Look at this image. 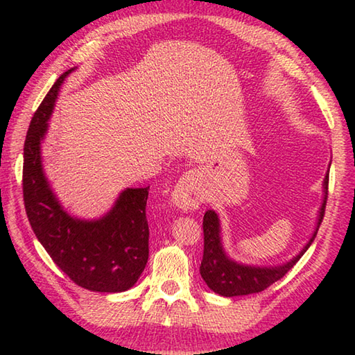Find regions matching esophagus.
<instances>
[{
  "label": "esophagus",
  "mask_w": 355,
  "mask_h": 355,
  "mask_svg": "<svg viewBox=\"0 0 355 355\" xmlns=\"http://www.w3.org/2000/svg\"><path fill=\"white\" fill-rule=\"evenodd\" d=\"M202 183L203 177L197 169H191L184 172L180 177L178 183L173 188L171 200L177 208H182L184 211L196 209L203 202V192H202Z\"/></svg>",
  "instance_id": "esophagus-1"
}]
</instances>
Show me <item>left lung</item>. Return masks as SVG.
Returning a JSON list of instances; mask_svg holds the SVG:
<instances>
[{
	"mask_svg": "<svg viewBox=\"0 0 355 355\" xmlns=\"http://www.w3.org/2000/svg\"><path fill=\"white\" fill-rule=\"evenodd\" d=\"M327 184H329V169H327L323 180V202H321L317 225H315L311 239L307 241L298 254L293 256L290 261L281 263V266H248V263L231 259L222 243V228L218 214L214 209L206 211L203 217V261L202 266H200V275H202L206 286L220 296H241L262 292L268 286H272L273 282L281 279L300 261V257L306 253L318 233V228L324 216Z\"/></svg>",
	"mask_w": 355,
	"mask_h": 355,
	"instance_id": "left-lung-1",
	"label": "left lung"
}]
</instances>
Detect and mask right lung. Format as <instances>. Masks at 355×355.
Segmentation results:
<instances>
[{
    "mask_svg": "<svg viewBox=\"0 0 355 355\" xmlns=\"http://www.w3.org/2000/svg\"><path fill=\"white\" fill-rule=\"evenodd\" d=\"M65 71L34 113L24 141L23 197L29 223L48 254L71 281L93 292L118 293L137 284L149 259L147 188H125L99 218H79L63 208L51 189L42 163L48 132Z\"/></svg>",
    "mask_w": 355,
    "mask_h": 355,
    "instance_id": "1",
    "label": "right lung"
}]
</instances>
